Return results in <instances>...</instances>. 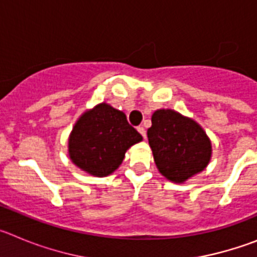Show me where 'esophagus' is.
Listing matches in <instances>:
<instances>
[{
    "label": "esophagus",
    "mask_w": 257,
    "mask_h": 257,
    "mask_svg": "<svg viewBox=\"0 0 257 257\" xmlns=\"http://www.w3.org/2000/svg\"><path fill=\"white\" fill-rule=\"evenodd\" d=\"M138 131H139L140 135H142L143 138H144V139H147V131H145L144 127H143V126H139V127H138Z\"/></svg>",
    "instance_id": "obj_1"
}]
</instances>
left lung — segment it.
Segmentation results:
<instances>
[{
  "label": "left lung",
  "mask_w": 257,
  "mask_h": 257,
  "mask_svg": "<svg viewBox=\"0 0 257 257\" xmlns=\"http://www.w3.org/2000/svg\"><path fill=\"white\" fill-rule=\"evenodd\" d=\"M147 134L157 169L170 181L184 183L210 162L212 147L205 130L172 109L156 110Z\"/></svg>",
  "instance_id": "obj_1"
}]
</instances>
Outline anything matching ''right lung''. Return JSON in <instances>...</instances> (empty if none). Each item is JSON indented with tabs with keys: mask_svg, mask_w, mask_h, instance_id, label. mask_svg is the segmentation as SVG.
<instances>
[{
	"mask_svg": "<svg viewBox=\"0 0 257 257\" xmlns=\"http://www.w3.org/2000/svg\"><path fill=\"white\" fill-rule=\"evenodd\" d=\"M142 140L123 112L101 103L77 119L68 140V153L77 167L104 178L119 167L127 149Z\"/></svg>",
	"mask_w": 257,
	"mask_h": 257,
	"instance_id": "1",
	"label": "right lung"
}]
</instances>
